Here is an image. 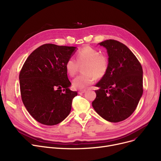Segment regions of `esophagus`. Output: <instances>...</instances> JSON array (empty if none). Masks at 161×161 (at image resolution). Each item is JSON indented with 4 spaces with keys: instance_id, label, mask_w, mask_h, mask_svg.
I'll return each mask as SVG.
<instances>
[{
    "instance_id": "1",
    "label": "esophagus",
    "mask_w": 161,
    "mask_h": 161,
    "mask_svg": "<svg viewBox=\"0 0 161 161\" xmlns=\"http://www.w3.org/2000/svg\"><path fill=\"white\" fill-rule=\"evenodd\" d=\"M86 92V90H80V91H78V94L81 95V94L84 93V92Z\"/></svg>"
}]
</instances>
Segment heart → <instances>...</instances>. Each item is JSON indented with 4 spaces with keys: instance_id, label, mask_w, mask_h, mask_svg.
I'll return each mask as SVG.
<instances>
[{
    "instance_id": "obj_1",
    "label": "heart",
    "mask_w": 161,
    "mask_h": 161,
    "mask_svg": "<svg viewBox=\"0 0 161 161\" xmlns=\"http://www.w3.org/2000/svg\"><path fill=\"white\" fill-rule=\"evenodd\" d=\"M76 61L72 57L65 63V69L71 77L77 74L79 65L82 67L83 74L77 76L72 81L74 89L83 90L93 83L95 79L104 78L108 72L109 60L108 57L91 46H86L80 49L76 55Z\"/></svg>"
}]
</instances>
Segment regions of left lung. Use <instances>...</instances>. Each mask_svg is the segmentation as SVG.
Segmentation results:
<instances>
[{
    "mask_svg": "<svg viewBox=\"0 0 161 161\" xmlns=\"http://www.w3.org/2000/svg\"><path fill=\"white\" fill-rule=\"evenodd\" d=\"M106 47L109 68L97 84V97L92 106L108 121L117 123L136 109L143 94L142 67L131 51L121 42L107 40L99 43Z\"/></svg>",
    "mask_w": 161,
    "mask_h": 161,
    "instance_id": "1",
    "label": "left lung"
}]
</instances>
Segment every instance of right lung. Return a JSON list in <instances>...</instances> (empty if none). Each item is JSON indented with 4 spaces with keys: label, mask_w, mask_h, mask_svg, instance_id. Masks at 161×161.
<instances>
[{
    "label": "right lung",
    "mask_w": 161,
    "mask_h": 161,
    "mask_svg": "<svg viewBox=\"0 0 161 161\" xmlns=\"http://www.w3.org/2000/svg\"><path fill=\"white\" fill-rule=\"evenodd\" d=\"M75 47L46 44L31 53L19 73L21 99L31 115L38 122L55 125L69 115L73 98L65 63Z\"/></svg>",
    "instance_id": "1"
}]
</instances>
